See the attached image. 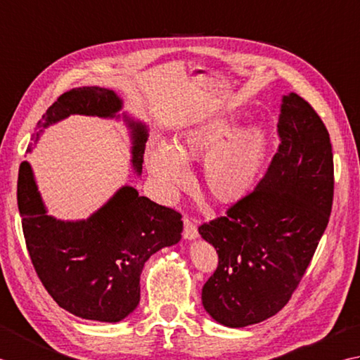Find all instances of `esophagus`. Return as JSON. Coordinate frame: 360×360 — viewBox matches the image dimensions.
Wrapping results in <instances>:
<instances>
[{
  "label": "esophagus",
  "instance_id": "1",
  "mask_svg": "<svg viewBox=\"0 0 360 360\" xmlns=\"http://www.w3.org/2000/svg\"><path fill=\"white\" fill-rule=\"evenodd\" d=\"M183 238L188 240H193L199 238V231H197V225L189 221L188 217L183 219Z\"/></svg>",
  "mask_w": 360,
  "mask_h": 360
}]
</instances>
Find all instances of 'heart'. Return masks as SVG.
<instances>
[{
    "mask_svg": "<svg viewBox=\"0 0 360 360\" xmlns=\"http://www.w3.org/2000/svg\"><path fill=\"white\" fill-rule=\"evenodd\" d=\"M236 113L211 116L188 127L177 146L157 139L148 149V167L165 194L172 195L191 180L186 158L205 155L203 180L207 189L222 202H234L250 193L269 155V130L242 127Z\"/></svg>",
    "mask_w": 360,
    "mask_h": 360,
    "instance_id": "obj_1",
    "label": "heart"
}]
</instances>
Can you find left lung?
Returning a JSON list of instances; mask_svg holds the SVG:
<instances>
[{"mask_svg":"<svg viewBox=\"0 0 360 360\" xmlns=\"http://www.w3.org/2000/svg\"><path fill=\"white\" fill-rule=\"evenodd\" d=\"M281 143L266 175L226 214L199 226L219 264L202 289L217 323L244 328L288 304L323 236L334 195L329 134L297 93L284 94Z\"/></svg>","mask_w":360,"mask_h":360,"instance_id":"left-lung-1","label":"left lung"}]
</instances>
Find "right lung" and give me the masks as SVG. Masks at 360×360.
Returning a JSON list of instances; mask_svg holds the SVG:
<instances>
[{"label":"right lung","instance_id":"obj_1","mask_svg":"<svg viewBox=\"0 0 360 360\" xmlns=\"http://www.w3.org/2000/svg\"><path fill=\"white\" fill-rule=\"evenodd\" d=\"M122 99L101 86L63 93L37 124L34 143L53 124L70 115L120 118ZM127 122L131 167L143 171L148 127ZM32 148L29 146L27 152ZM18 210L26 247L40 281L54 302L76 317L116 323L136 309L139 275L153 253L181 239V214L161 207L131 186L120 188L107 203L82 221H60L48 214L31 165L18 171Z\"/></svg>","mask_w":360,"mask_h":360}]
</instances>
